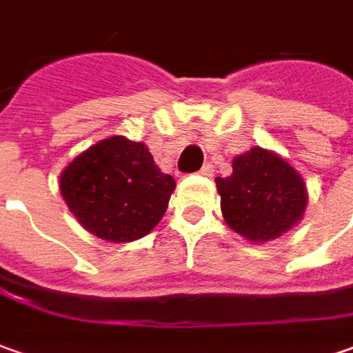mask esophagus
Listing matches in <instances>:
<instances>
[{
	"mask_svg": "<svg viewBox=\"0 0 353 353\" xmlns=\"http://www.w3.org/2000/svg\"><path fill=\"white\" fill-rule=\"evenodd\" d=\"M199 174L205 177H211L213 176V165H211V163H205V165L201 168V172H199Z\"/></svg>",
	"mask_w": 353,
	"mask_h": 353,
	"instance_id": "obj_1",
	"label": "esophagus"
}]
</instances>
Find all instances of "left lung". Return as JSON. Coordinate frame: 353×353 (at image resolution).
Returning <instances> with one entry per match:
<instances>
[{"instance_id": "left-lung-1", "label": "left lung", "mask_w": 353, "mask_h": 353, "mask_svg": "<svg viewBox=\"0 0 353 353\" xmlns=\"http://www.w3.org/2000/svg\"><path fill=\"white\" fill-rule=\"evenodd\" d=\"M225 223L253 245H265L296 227L308 205L299 172L272 150L256 146L233 158V174L215 177Z\"/></svg>"}]
</instances>
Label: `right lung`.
<instances>
[{
  "label": "right lung",
  "mask_w": 353,
  "mask_h": 353,
  "mask_svg": "<svg viewBox=\"0 0 353 353\" xmlns=\"http://www.w3.org/2000/svg\"><path fill=\"white\" fill-rule=\"evenodd\" d=\"M59 190L81 227L108 243L146 237L161 221L176 179L163 174L144 142L100 140L61 172Z\"/></svg>",
  "instance_id": "add662e5"
}]
</instances>
